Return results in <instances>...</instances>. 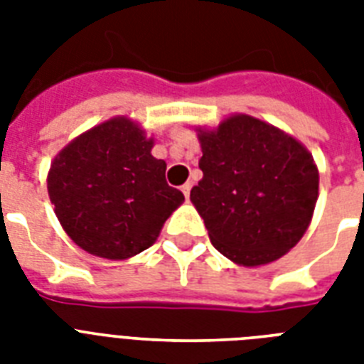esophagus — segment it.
Listing matches in <instances>:
<instances>
[{
  "mask_svg": "<svg viewBox=\"0 0 364 364\" xmlns=\"http://www.w3.org/2000/svg\"><path fill=\"white\" fill-rule=\"evenodd\" d=\"M191 188H193V183H185V185L181 187L183 194H185V198L187 200H188V196H191Z\"/></svg>",
  "mask_w": 364,
  "mask_h": 364,
  "instance_id": "1",
  "label": "esophagus"
}]
</instances>
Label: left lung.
Returning <instances> with one entry per match:
<instances>
[{"mask_svg":"<svg viewBox=\"0 0 364 364\" xmlns=\"http://www.w3.org/2000/svg\"><path fill=\"white\" fill-rule=\"evenodd\" d=\"M196 132L204 177L191 202L213 247L247 268L283 257L308 230L319 196L310 151L277 126L243 113Z\"/></svg>","mask_w":364,"mask_h":364,"instance_id":"obj_1","label":"left lung"}]
</instances>
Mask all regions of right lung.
Instances as JSON below:
<instances>
[{
    "instance_id": "obj_1",
    "label": "right lung",
    "mask_w": 364,
    "mask_h": 364,
    "mask_svg": "<svg viewBox=\"0 0 364 364\" xmlns=\"http://www.w3.org/2000/svg\"><path fill=\"white\" fill-rule=\"evenodd\" d=\"M153 137L130 117L82 132L50 162L48 198L60 225L87 253L124 260L151 247L183 204L154 159Z\"/></svg>"
}]
</instances>
